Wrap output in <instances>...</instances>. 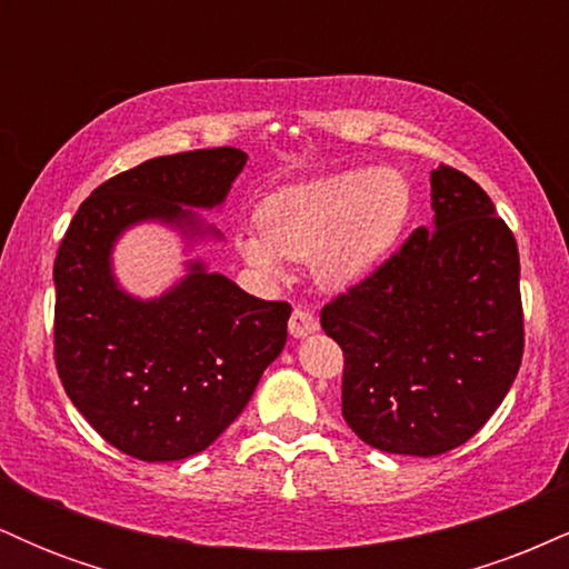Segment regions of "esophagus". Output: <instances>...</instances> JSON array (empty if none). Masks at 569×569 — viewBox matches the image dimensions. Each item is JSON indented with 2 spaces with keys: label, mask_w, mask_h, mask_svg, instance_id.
I'll list each match as a JSON object with an SVG mask.
<instances>
[{
  "label": "esophagus",
  "mask_w": 569,
  "mask_h": 569,
  "mask_svg": "<svg viewBox=\"0 0 569 569\" xmlns=\"http://www.w3.org/2000/svg\"><path fill=\"white\" fill-rule=\"evenodd\" d=\"M289 331H291L293 339H305V337L316 335V331H318V318L312 316L310 310H302V307H297V310L291 312Z\"/></svg>",
  "instance_id": "34e87169"
}]
</instances>
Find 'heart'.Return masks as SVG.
<instances>
[{"label": "heart", "mask_w": 569, "mask_h": 569, "mask_svg": "<svg viewBox=\"0 0 569 569\" xmlns=\"http://www.w3.org/2000/svg\"><path fill=\"white\" fill-rule=\"evenodd\" d=\"M415 189L396 168H350L280 187L259 208L264 232H246L248 267L283 280L286 259L312 262L326 291H350L375 276L401 243Z\"/></svg>", "instance_id": "b5f03b06"}]
</instances>
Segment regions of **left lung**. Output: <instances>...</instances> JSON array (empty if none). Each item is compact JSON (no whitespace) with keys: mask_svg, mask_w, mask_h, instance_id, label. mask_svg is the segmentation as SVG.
Returning <instances> with one entry per match:
<instances>
[{"mask_svg":"<svg viewBox=\"0 0 569 569\" xmlns=\"http://www.w3.org/2000/svg\"><path fill=\"white\" fill-rule=\"evenodd\" d=\"M430 208V227L321 312L345 352V420L390 455L466 443L511 390L525 350L519 248L495 202L439 166Z\"/></svg>","mask_w":569,"mask_h":569,"instance_id":"1","label":"left lung"}]
</instances>
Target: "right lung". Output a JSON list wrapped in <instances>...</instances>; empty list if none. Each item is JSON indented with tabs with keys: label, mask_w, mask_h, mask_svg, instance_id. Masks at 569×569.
I'll return each mask as SVG.
<instances>
[{
	"label": "right lung",
	"mask_w": 569,
	"mask_h": 569,
	"mask_svg": "<svg viewBox=\"0 0 569 569\" xmlns=\"http://www.w3.org/2000/svg\"><path fill=\"white\" fill-rule=\"evenodd\" d=\"M246 160L217 147L141 162L82 202L58 248V375L84 420L139 460L211 447L289 337V305L251 297L192 259L224 240L200 211H221ZM143 223L171 229L186 257L182 278L154 298L130 295L113 272L116 243Z\"/></svg>",
	"instance_id": "1"
}]
</instances>
